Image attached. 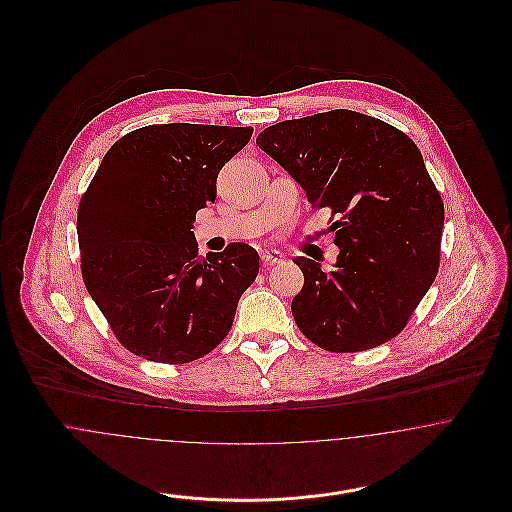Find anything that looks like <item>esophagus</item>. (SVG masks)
Wrapping results in <instances>:
<instances>
[{"label":"esophagus","instance_id":"obj_1","mask_svg":"<svg viewBox=\"0 0 512 512\" xmlns=\"http://www.w3.org/2000/svg\"><path fill=\"white\" fill-rule=\"evenodd\" d=\"M262 262L264 264H282L286 258H284V254L282 252H278V250H266V252H262Z\"/></svg>","mask_w":512,"mask_h":512}]
</instances>
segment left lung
<instances>
[{"mask_svg":"<svg viewBox=\"0 0 512 512\" xmlns=\"http://www.w3.org/2000/svg\"><path fill=\"white\" fill-rule=\"evenodd\" d=\"M256 144L278 161L313 207H329L339 246L331 272L293 262L303 288L292 313L301 333L333 353L396 337L439 268L443 203L416 144L382 120L331 110L286 120Z\"/></svg>","mask_w":512,"mask_h":512,"instance_id":"left-lung-1","label":"left lung"}]
</instances>
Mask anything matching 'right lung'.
<instances>
[{"mask_svg":"<svg viewBox=\"0 0 512 512\" xmlns=\"http://www.w3.org/2000/svg\"><path fill=\"white\" fill-rule=\"evenodd\" d=\"M250 136L234 126H146L108 149L88 185L76 219L84 286L134 355L191 363L228 335L258 252L234 242L203 258L191 228Z\"/></svg>","mask_w":512,"mask_h":512,"instance_id":"obj_1","label":"right lung"}]
</instances>
